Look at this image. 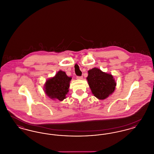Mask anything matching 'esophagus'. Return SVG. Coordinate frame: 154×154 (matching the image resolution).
Returning a JSON list of instances; mask_svg holds the SVG:
<instances>
[{
  "label": "esophagus",
  "mask_w": 154,
  "mask_h": 154,
  "mask_svg": "<svg viewBox=\"0 0 154 154\" xmlns=\"http://www.w3.org/2000/svg\"><path fill=\"white\" fill-rule=\"evenodd\" d=\"M77 79L78 80H82V79H83V77H82V76H77Z\"/></svg>",
  "instance_id": "1"
}]
</instances>
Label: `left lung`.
I'll return each mask as SVG.
<instances>
[{
    "instance_id": "8db88e82",
    "label": "left lung",
    "mask_w": 154,
    "mask_h": 154,
    "mask_svg": "<svg viewBox=\"0 0 154 154\" xmlns=\"http://www.w3.org/2000/svg\"><path fill=\"white\" fill-rule=\"evenodd\" d=\"M88 72V85L96 97L103 100L114 92L117 84L111 74L103 72L96 67Z\"/></svg>"
}]
</instances>
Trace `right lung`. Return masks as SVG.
Returning <instances> with one entry per match:
<instances>
[{
    "label": "right lung",
    "mask_w": 154,
    "mask_h": 154,
    "mask_svg": "<svg viewBox=\"0 0 154 154\" xmlns=\"http://www.w3.org/2000/svg\"><path fill=\"white\" fill-rule=\"evenodd\" d=\"M71 80L72 77H68L65 72L59 70L54 77L46 81L44 89L45 94L52 99L63 100L69 92Z\"/></svg>",
    "instance_id": "1"
}]
</instances>
